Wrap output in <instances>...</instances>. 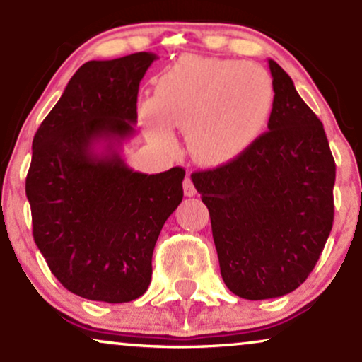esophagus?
Returning a JSON list of instances; mask_svg holds the SVG:
<instances>
[{
    "label": "esophagus",
    "mask_w": 362,
    "mask_h": 362,
    "mask_svg": "<svg viewBox=\"0 0 362 362\" xmlns=\"http://www.w3.org/2000/svg\"><path fill=\"white\" fill-rule=\"evenodd\" d=\"M184 194L187 197H194L195 195V187L192 184V178H190V175H187L184 180Z\"/></svg>",
    "instance_id": "esophagus-1"
}]
</instances>
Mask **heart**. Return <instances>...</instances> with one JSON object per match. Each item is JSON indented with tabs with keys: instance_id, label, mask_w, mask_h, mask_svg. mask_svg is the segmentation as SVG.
<instances>
[{
	"instance_id": "1",
	"label": "heart",
	"mask_w": 362,
	"mask_h": 362,
	"mask_svg": "<svg viewBox=\"0 0 362 362\" xmlns=\"http://www.w3.org/2000/svg\"><path fill=\"white\" fill-rule=\"evenodd\" d=\"M274 85L259 64L185 56L156 83V97L141 102L139 119L153 143L175 144L173 128L187 131L192 156L223 165L243 155L267 127Z\"/></svg>"
}]
</instances>
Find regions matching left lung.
Segmentation results:
<instances>
[{
    "mask_svg": "<svg viewBox=\"0 0 362 362\" xmlns=\"http://www.w3.org/2000/svg\"><path fill=\"white\" fill-rule=\"evenodd\" d=\"M269 131L243 155L190 175L211 216L221 277L243 300L279 298L317 265L334 223L335 161L323 124L269 59Z\"/></svg>",
    "mask_w": 362,
    "mask_h": 362,
    "instance_id": "1",
    "label": "left lung"
}]
</instances>
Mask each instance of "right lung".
Returning <instances> with one entry per match:
<instances>
[{"label": "right lung", "mask_w": 362, "mask_h": 362, "mask_svg": "<svg viewBox=\"0 0 362 362\" xmlns=\"http://www.w3.org/2000/svg\"><path fill=\"white\" fill-rule=\"evenodd\" d=\"M155 59L136 52L85 62L32 143L25 192L35 245L57 281L91 301L127 303L146 293L156 240L184 197V168L148 175L120 155Z\"/></svg>", "instance_id": "right-lung-1"}]
</instances>
